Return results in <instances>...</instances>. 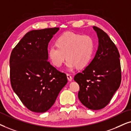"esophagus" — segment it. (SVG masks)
Here are the masks:
<instances>
[{"mask_svg":"<svg viewBox=\"0 0 131 131\" xmlns=\"http://www.w3.org/2000/svg\"><path fill=\"white\" fill-rule=\"evenodd\" d=\"M67 78H68V80L69 81H72V77L71 76V75H70V74H67Z\"/></svg>","mask_w":131,"mask_h":131,"instance_id":"esophagus-1","label":"esophagus"}]
</instances>
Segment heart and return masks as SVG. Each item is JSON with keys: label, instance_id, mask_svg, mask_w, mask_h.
<instances>
[{"label": "heart", "instance_id": "heart-1", "mask_svg": "<svg viewBox=\"0 0 131 131\" xmlns=\"http://www.w3.org/2000/svg\"><path fill=\"white\" fill-rule=\"evenodd\" d=\"M95 42L93 38L72 32L63 34L48 49V57L52 64L59 68L67 57V69L72 71L76 67L83 68L88 64L93 56Z\"/></svg>", "mask_w": 131, "mask_h": 131}]
</instances>
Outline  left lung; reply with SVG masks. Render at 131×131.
I'll list each match as a JSON object with an SVG mask.
<instances>
[{"label":"left lung","mask_w":131,"mask_h":131,"mask_svg":"<svg viewBox=\"0 0 131 131\" xmlns=\"http://www.w3.org/2000/svg\"><path fill=\"white\" fill-rule=\"evenodd\" d=\"M98 48L89 64L74 77L80 86L78 97L89 109L103 108L110 102L121 83L120 54L116 46L102 29L93 26Z\"/></svg>","instance_id":"1"}]
</instances>
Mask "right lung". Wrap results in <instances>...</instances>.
I'll use <instances>...</instances> for the list:
<instances>
[{
  "mask_svg": "<svg viewBox=\"0 0 131 131\" xmlns=\"http://www.w3.org/2000/svg\"><path fill=\"white\" fill-rule=\"evenodd\" d=\"M59 27L27 32L12 51V88L29 110L44 113L51 108L68 83L67 77L48 61V45Z\"/></svg>",
  "mask_w": 131,
  "mask_h": 131,
  "instance_id": "right-lung-1",
  "label": "right lung"
}]
</instances>
